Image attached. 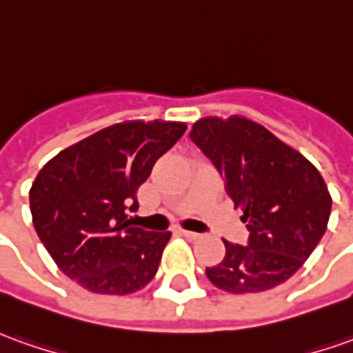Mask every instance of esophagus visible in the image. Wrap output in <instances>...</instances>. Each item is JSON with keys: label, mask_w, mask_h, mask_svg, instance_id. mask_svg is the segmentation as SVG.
I'll list each match as a JSON object with an SVG mask.
<instances>
[{"label": "esophagus", "mask_w": 353, "mask_h": 353, "mask_svg": "<svg viewBox=\"0 0 353 353\" xmlns=\"http://www.w3.org/2000/svg\"><path fill=\"white\" fill-rule=\"evenodd\" d=\"M181 234H182V236L190 238V240H198V238L201 236L200 232H192V230H181Z\"/></svg>", "instance_id": "1"}]
</instances>
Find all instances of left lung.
<instances>
[{"label":"left lung","mask_w":353,"mask_h":353,"mask_svg":"<svg viewBox=\"0 0 353 353\" xmlns=\"http://www.w3.org/2000/svg\"><path fill=\"white\" fill-rule=\"evenodd\" d=\"M190 140L213 163L250 230L246 246L225 240L227 254L205 269L232 294L263 292L288 281L327 230L330 194L302 153L242 117L201 119Z\"/></svg>","instance_id":"left-lung-1"}]
</instances>
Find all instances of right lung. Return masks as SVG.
<instances>
[{"mask_svg": "<svg viewBox=\"0 0 353 353\" xmlns=\"http://www.w3.org/2000/svg\"><path fill=\"white\" fill-rule=\"evenodd\" d=\"M186 132L182 123L109 126L51 159L30 190L34 228L69 279L96 294H132L152 281L171 232L132 227L138 190Z\"/></svg>", "mask_w": 353, "mask_h": 353, "instance_id": "1", "label": "right lung"}]
</instances>
